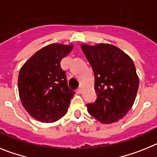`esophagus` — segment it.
<instances>
[{
  "mask_svg": "<svg viewBox=\"0 0 157 157\" xmlns=\"http://www.w3.org/2000/svg\"><path fill=\"white\" fill-rule=\"evenodd\" d=\"M81 92H82V88H79L77 90V94H80V93H81Z\"/></svg>",
  "mask_w": 157,
  "mask_h": 157,
  "instance_id": "obj_1",
  "label": "esophagus"
}]
</instances>
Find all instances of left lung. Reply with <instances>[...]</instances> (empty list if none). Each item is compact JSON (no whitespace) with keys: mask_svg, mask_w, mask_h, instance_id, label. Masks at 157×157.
Instances as JSON below:
<instances>
[{"mask_svg":"<svg viewBox=\"0 0 157 157\" xmlns=\"http://www.w3.org/2000/svg\"><path fill=\"white\" fill-rule=\"evenodd\" d=\"M94 72L97 99L87 104L92 116L103 124L117 122L133 107L139 87L134 63L111 44L80 46Z\"/></svg>","mask_w":157,"mask_h":157,"instance_id":"left-lung-1","label":"left lung"}]
</instances>
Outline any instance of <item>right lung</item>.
<instances>
[{"instance_id": "right-lung-1", "label": "right lung", "mask_w": 157, "mask_h": 157, "mask_svg": "<svg viewBox=\"0 0 157 157\" xmlns=\"http://www.w3.org/2000/svg\"><path fill=\"white\" fill-rule=\"evenodd\" d=\"M73 49V44L52 43L44 46L24 64L19 73L21 103L32 118L54 122L67 113L75 92L68 87L60 62Z\"/></svg>"}]
</instances>
